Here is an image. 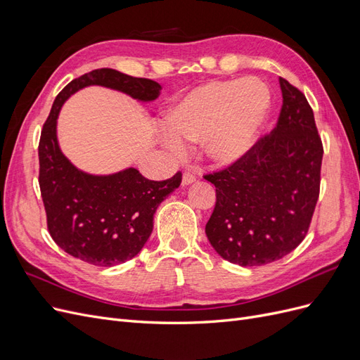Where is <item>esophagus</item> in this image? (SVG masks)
Returning a JSON list of instances; mask_svg holds the SVG:
<instances>
[{"mask_svg":"<svg viewBox=\"0 0 360 360\" xmlns=\"http://www.w3.org/2000/svg\"><path fill=\"white\" fill-rule=\"evenodd\" d=\"M195 180H197V177H195V174H192L191 171H186L183 174V180H181V184L183 186H188V184L193 183Z\"/></svg>","mask_w":360,"mask_h":360,"instance_id":"1","label":"esophagus"}]
</instances>
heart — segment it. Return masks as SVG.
Listing matches in <instances>:
<instances>
[{"mask_svg":"<svg viewBox=\"0 0 360 360\" xmlns=\"http://www.w3.org/2000/svg\"><path fill=\"white\" fill-rule=\"evenodd\" d=\"M270 90L255 76L214 79L188 91L167 115V143H201L216 165H231L252 148L270 110Z\"/></svg>","mask_w":360,"mask_h":360,"instance_id":"b5f03b06","label":"heart"}]
</instances>
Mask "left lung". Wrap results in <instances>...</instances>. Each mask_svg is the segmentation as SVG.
Wrapping results in <instances>:
<instances>
[{"instance_id":"left-lung-1","label":"left lung","mask_w":360,"mask_h":360,"mask_svg":"<svg viewBox=\"0 0 360 360\" xmlns=\"http://www.w3.org/2000/svg\"><path fill=\"white\" fill-rule=\"evenodd\" d=\"M276 127L248 155L204 176L216 205L205 225L210 245L230 263L254 267L281 259L307 236L320 195L323 144L304 94L279 78Z\"/></svg>"}]
</instances>
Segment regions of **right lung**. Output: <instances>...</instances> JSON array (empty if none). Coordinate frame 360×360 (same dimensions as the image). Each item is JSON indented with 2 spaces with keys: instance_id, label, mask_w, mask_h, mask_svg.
Instances as JSON below:
<instances>
[{
  "instance_id": "obj_1",
  "label": "right lung",
  "mask_w": 360,
  "mask_h": 360,
  "mask_svg": "<svg viewBox=\"0 0 360 360\" xmlns=\"http://www.w3.org/2000/svg\"><path fill=\"white\" fill-rule=\"evenodd\" d=\"M89 85H102L151 102L162 86L114 69H96L69 82L53 101L39 143V184L51 237L64 252L101 267L132 259L153 231L159 204L180 186L181 172L168 180L146 179L135 168L93 176L72 165L57 141L63 103Z\"/></svg>"
}]
</instances>
